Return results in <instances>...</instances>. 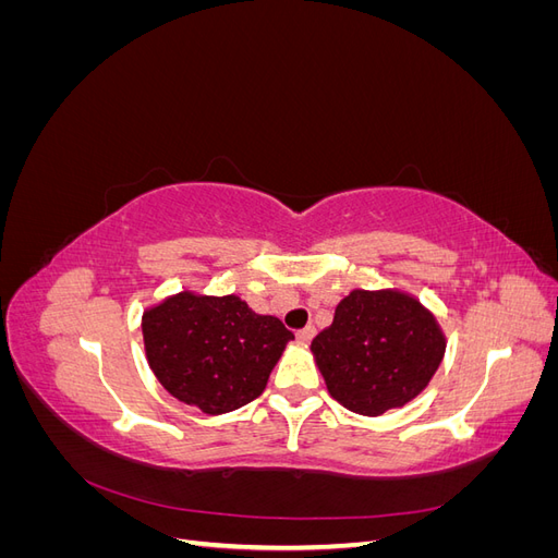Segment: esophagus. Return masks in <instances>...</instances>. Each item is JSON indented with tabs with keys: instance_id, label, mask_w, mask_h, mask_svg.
I'll return each instance as SVG.
<instances>
[{
	"instance_id": "34e87169",
	"label": "esophagus",
	"mask_w": 558,
	"mask_h": 558,
	"mask_svg": "<svg viewBox=\"0 0 558 558\" xmlns=\"http://www.w3.org/2000/svg\"><path fill=\"white\" fill-rule=\"evenodd\" d=\"M314 335H316V328H314V326H307V328H302V330L298 332V340H300V342H312Z\"/></svg>"
}]
</instances>
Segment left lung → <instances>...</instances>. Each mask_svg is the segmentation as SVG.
I'll use <instances>...</instances> for the list:
<instances>
[{
	"label": "left lung",
	"instance_id": "8db88e82",
	"mask_svg": "<svg viewBox=\"0 0 558 558\" xmlns=\"http://www.w3.org/2000/svg\"><path fill=\"white\" fill-rule=\"evenodd\" d=\"M445 335L421 302L400 291H351L312 351L330 396L379 416L414 400L442 363Z\"/></svg>",
	"mask_w": 558,
	"mask_h": 558
}]
</instances>
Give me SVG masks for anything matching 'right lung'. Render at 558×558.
<instances>
[{"instance_id":"1","label":"right lung","mask_w":558,"mask_h":558,"mask_svg":"<svg viewBox=\"0 0 558 558\" xmlns=\"http://www.w3.org/2000/svg\"><path fill=\"white\" fill-rule=\"evenodd\" d=\"M146 359L177 400L226 414L256 400L293 340L277 316H260L238 295L183 291L144 312Z\"/></svg>"}]
</instances>
